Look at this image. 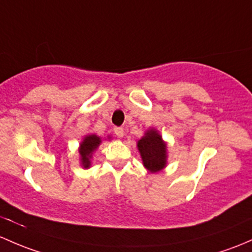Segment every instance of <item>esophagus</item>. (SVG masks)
Instances as JSON below:
<instances>
[{"mask_svg": "<svg viewBox=\"0 0 252 252\" xmlns=\"http://www.w3.org/2000/svg\"><path fill=\"white\" fill-rule=\"evenodd\" d=\"M115 134L118 137H122L124 135V129L123 128H115Z\"/></svg>", "mask_w": 252, "mask_h": 252, "instance_id": "obj_1", "label": "esophagus"}]
</instances>
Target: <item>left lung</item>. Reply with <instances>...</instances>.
<instances>
[{
	"instance_id": "obj_1",
	"label": "left lung",
	"mask_w": 252,
	"mask_h": 252,
	"mask_svg": "<svg viewBox=\"0 0 252 252\" xmlns=\"http://www.w3.org/2000/svg\"><path fill=\"white\" fill-rule=\"evenodd\" d=\"M144 165L151 173H157L165 166L166 145L156 130H148L137 142Z\"/></svg>"
}]
</instances>
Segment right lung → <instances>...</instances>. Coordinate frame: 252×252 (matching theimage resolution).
Masks as SVG:
<instances>
[{"label":"right lung","mask_w":252,"mask_h":252,"mask_svg":"<svg viewBox=\"0 0 252 252\" xmlns=\"http://www.w3.org/2000/svg\"><path fill=\"white\" fill-rule=\"evenodd\" d=\"M100 142H101V140L96 135H88V136L84 137L83 142L81 144V148H79V155H81L82 164H83L84 168H89L93 151L99 146Z\"/></svg>","instance_id":"right-lung-1"}]
</instances>
